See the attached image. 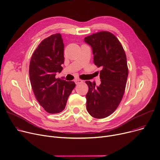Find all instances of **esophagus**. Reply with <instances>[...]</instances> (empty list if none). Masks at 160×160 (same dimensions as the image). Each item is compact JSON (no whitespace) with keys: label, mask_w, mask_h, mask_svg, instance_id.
Listing matches in <instances>:
<instances>
[{"label":"esophagus","mask_w":160,"mask_h":160,"mask_svg":"<svg viewBox=\"0 0 160 160\" xmlns=\"http://www.w3.org/2000/svg\"><path fill=\"white\" fill-rule=\"evenodd\" d=\"M74 82H75L76 83H77V84H78V83H82V82H83V80H80V79H75V80H74Z\"/></svg>","instance_id":"obj_1"}]
</instances>
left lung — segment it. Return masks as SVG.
Returning <instances> with one entry per match:
<instances>
[{"instance_id":"left-lung-1","label":"left lung","mask_w":160,"mask_h":160,"mask_svg":"<svg viewBox=\"0 0 160 160\" xmlns=\"http://www.w3.org/2000/svg\"><path fill=\"white\" fill-rule=\"evenodd\" d=\"M84 41L92 47L95 65L102 68L100 86L86 81V108L94 118L104 119L115 111L123 97L128 75L127 56L119 39L110 32L93 33Z\"/></svg>"}]
</instances>
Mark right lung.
<instances>
[{
    "instance_id": "1",
    "label": "right lung",
    "mask_w": 160,
    "mask_h": 160,
    "mask_svg": "<svg viewBox=\"0 0 160 160\" xmlns=\"http://www.w3.org/2000/svg\"><path fill=\"white\" fill-rule=\"evenodd\" d=\"M64 44L60 33L42 41L33 52L29 66L31 86L36 99L49 113L62 112L75 87L74 82L56 78L64 63Z\"/></svg>"
}]
</instances>
